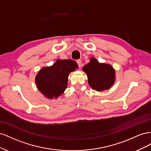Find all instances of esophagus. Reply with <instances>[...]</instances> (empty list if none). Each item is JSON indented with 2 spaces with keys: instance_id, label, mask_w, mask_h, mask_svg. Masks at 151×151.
<instances>
[{
  "instance_id": "1",
  "label": "esophagus",
  "mask_w": 151,
  "mask_h": 151,
  "mask_svg": "<svg viewBox=\"0 0 151 151\" xmlns=\"http://www.w3.org/2000/svg\"><path fill=\"white\" fill-rule=\"evenodd\" d=\"M76 62L77 63V65H79V67H81V63H82V62L81 60H76Z\"/></svg>"
}]
</instances>
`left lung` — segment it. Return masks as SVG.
Masks as SVG:
<instances>
[{
	"label": "left lung",
	"instance_id": "1",
	"mask_svg": "<svg viewBox=\"0 0 151 151\" xmlns=\"http://www.w3.org/2000/svg\"><path fill=\"white\" fill-rule=\"evenodd\" d=\"M83 70L86 73L88 83L93 89L98 91L108 89L115 82V70L108 64L100 63L94 58Z\"/></svg>",
	"mask_w": 151,
	"mask_h": 151
}]
</instances>
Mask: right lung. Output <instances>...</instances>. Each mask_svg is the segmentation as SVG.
I'll return each instance as SVG.
<instances>
[{
	"mask_svg": "<svg viewBox=\"0 0 151 151\" xmlns=\"http://www.w3.org/2000/svg\"><path fill=\"white\" fill-rule=\"evenodd\" d=\"M78 67L72 60H58L49 67H43L36 76V86L43 94L49 99L60 96L67 86L70 72Z\"/></svg>",
	"mask_w": 151,
	"mask_h": 151,
	"instance_id": "obj_1",
	"label": "right lung"
}]
</instances>
